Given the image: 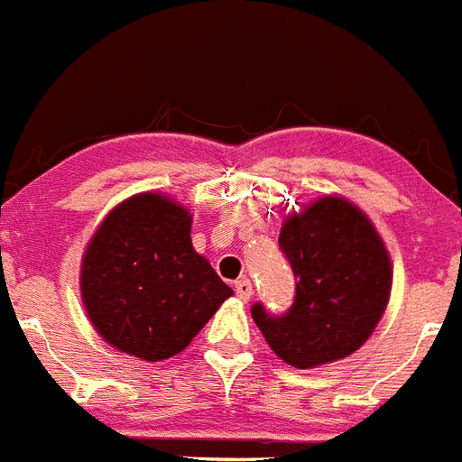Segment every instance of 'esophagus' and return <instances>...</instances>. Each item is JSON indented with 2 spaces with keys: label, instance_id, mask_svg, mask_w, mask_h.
Returning a JSON list of instances; mask_svg holds the SVG:
<instances>
[{
  "label": "esophagus",
  "instance_id": "esophagus-1",
  "mask_svg": "<svg viewBox=\"0 0 462 462\" xmlns=\"http://www.w3.org/2000/svg\"><path fill=\"white\" fill-rule=\"evenodd\" d=\"M236 294H238V299H243V301H250L252 299V282L247 278H240L236 280Z\"/></svg>",
  "mask_w": 462,
  "mask_h": 462
}]
</instances>
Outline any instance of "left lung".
Returning a JSON list of instances; mask_svg holds the SVG:
<instances>
[{
    "label": "left lung",
    "instance_id": "obj_1",
    "mask_svg": "<svg viewBox=\"0 0 462 462\" xmlns=\"http://www.w3.org/2000/svg\"><path fill=\"white\" fill-rule=\"evenodd\" d=\"M278 243L297 294L285 315L252 306L266 344L297 369L353 355L372 337L393 287L388 250L372 219L350 200L325 196L287 215Z\"/></svg>",
    "mask_w": 462,
    "mask_h": 462
}]
</instances>
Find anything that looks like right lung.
Masks as SVG:
<instances>
[{"label": "right lung", "mask_w": 462, "mask_h": 462, "mask_svg": "<svg viewBox=\"0 0 462 462\" xmlns=\"http://www.w3.org/2000/svg\"><path fill=\"white\" fill-rule=\"evenodd\" d=\"M234 290L191 245V215L137 193L100 224L81 259V299L107 344L140 360L182 353Z\"/></svg>", "instance_id": "right-lung-1"}]
</instances>
